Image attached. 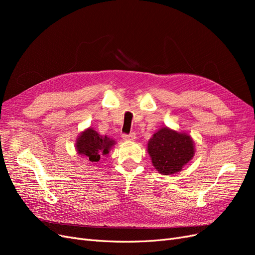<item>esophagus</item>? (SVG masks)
Masks as SVG:
<instances>
[{"label":"esophagus","mask_w":255,"mask_h":255,"mask_svg":"<svg viewBox=\"0 0 255 255\" xmlns=\"http://www.w3.org/2000/svg\"><path fill=\"white\" fill-rule=\"evenodd\" d=\"M122 139L128 141V140H133L135 139V134L134 133H130V134H122Z\"/></svg>","instance_id":"esophagus-1"}]
</instances>
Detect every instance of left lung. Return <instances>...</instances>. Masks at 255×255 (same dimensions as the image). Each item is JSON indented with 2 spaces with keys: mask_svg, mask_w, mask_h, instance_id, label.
Wrapping results in <instances>:
<instances>
[{
  "mask_svg": "<svg viewBox=\"0 0 255 255\" xmlns=\"http://www.w3.org/2000/svg\"><path fill=\"white\" fill-rule=\"evenodd\" d=\"M148 152L159 173L172 174L181 171L194 157V141L187 134L161 128L149 140Z\"/></svg>",
  "mask_w": 255,
  "mask_h": 255,
  "instance_id": "obj_1",
  "label": "left lung"
}]
</instances>
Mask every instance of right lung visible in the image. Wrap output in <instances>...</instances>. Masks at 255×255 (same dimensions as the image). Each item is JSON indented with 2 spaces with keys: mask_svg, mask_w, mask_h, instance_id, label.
I'll return each mask as SVG.
<instances>
[{
  "mask_svg": "<svg viewBox=\"0 0 255 255\" xmlns=\"http://www.w3.org/2000/svg\"><path fill=\"white\" fill-rule=\"evenodd\" d=\"M115 143L109 137L99 135L95 129L88 128L83 132L76 140V150L90 161H99L102 155L109 153Z\"/></svg>",
  "mask_w": 255,
  "mask_h": 255,
  "instance_id": "1",
  "label": "right lung"
}]
</instances>
